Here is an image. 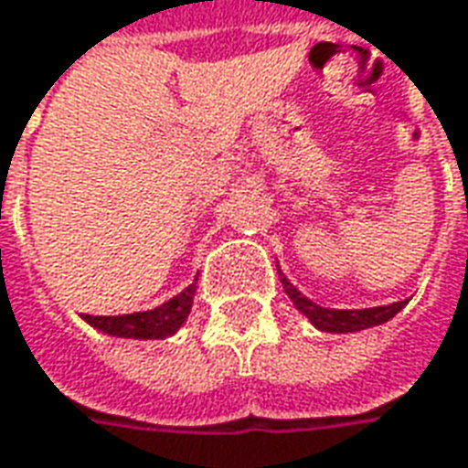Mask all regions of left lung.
Returning <instances> with one entry per match:
<instances>
[{
  "label": "left lung",
  "mask_w": 468,
  "mask_h": 468,
  "mask_svg": "<svg viewBox=\"0 0 468 468\" xmlns=\"http://www.w3.org/2000/svg\"><path fill=\"white\" fill-rule=\"evenodd\" d=\"M285 293L293 301L295 308L325 334H353V331H363L371 325H381L386 321H391L393 315L401 311L409 301H399L391 305H376V308H361V311H338V308H324V305L314 303L311 298H305L298 288H295L285 275H281Z\"/></svg>",
  "instance_id": "left-lung-1"
}]
</instances>
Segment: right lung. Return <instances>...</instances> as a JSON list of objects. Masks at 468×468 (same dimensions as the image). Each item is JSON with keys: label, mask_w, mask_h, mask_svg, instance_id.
<instances>
[{"label": "right lung", "mask_w": 468, "mask_h": 468, "mask_svg": "<svg viewBox=\"0 0 468 468\" xmlns=\"http://www.w3.org/2000/svg\"><path fill=\"white\" fill-rule=\"evenodd\" d=\"M197 281V278H195ZM195 288L190 283L183 293L170 298L167 303L157 305L153 311H143V314H127V315H82L87 324L102 331L107 335H117V338H167V335L177 334V328L185 324V318L193 308Z\"/></svg>", "instance_id": "add662e5"}]
</instances>
